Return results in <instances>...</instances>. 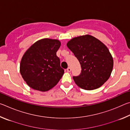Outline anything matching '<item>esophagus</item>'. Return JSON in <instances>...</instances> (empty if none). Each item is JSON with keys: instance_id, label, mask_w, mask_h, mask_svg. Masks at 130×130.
<instances>
[{"instance_id": "34e87169", "label": "esophagus", "mask_w": 130, "mask_h": 130, "mask_svg": "<svg viewBox=\"0 0 130 130\" xmlns=\"http://www.w3.org/2000/svg\"><path fill=\"white\" fill-rule=\"evenodd\" d=\"M67 71L68 72H70V71H71V68H70V67H69V68H68V69H67Z\"/></svg>"}]
</instances>
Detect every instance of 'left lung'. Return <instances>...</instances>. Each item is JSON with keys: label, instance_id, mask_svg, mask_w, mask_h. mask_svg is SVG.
I'll return each instance as SVG.
<instances>
[{"label": "left lung", "instance_id": "left-lung-1", "mask_svg": "<svg viewBox=\"0 0 130 130\" xmlns=\"http://www.w3.org/2000/svg\"><path fill=\"white\" fill-rule=\"evenodd\" d=\"M67 45L81 65V74L73 77L77 86L91 91L102 86L108 80L112 71L113 60L102 42L87 34L71 39Z\"/></svg>", "mask_w": 130, "mask_h": 130}]
</instances>
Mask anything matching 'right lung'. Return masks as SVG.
I'll list each match as a JSON object with an SVG mask.
<instances>
[{"instance_id": "add662e5", "label": "right lung", "mask_w": 130, "mask_h": 130, "mask_svg": "<svg viewBox=\"0 0 130 130\" xmlns=\"http://www.w3.org/2000/svg\"><path fill=\"white\" fill-rule=\"evenodd\" d=\"M60 46L58 39L43 38L32 44L24 53L20 73L30 88L46 92L58 83L64 73L56 55Z\"/></svg>"}]
</instances>
